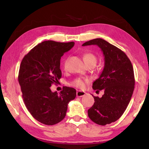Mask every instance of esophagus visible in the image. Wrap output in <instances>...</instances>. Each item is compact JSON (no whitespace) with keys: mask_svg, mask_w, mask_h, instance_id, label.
<instances>
[{"mask_svg":"<svg viewBox=\"0 0 149 149\" xmlns=\"http://www.w3.org/2000/svg\"><path fill=\"white\" fill-rule=\"evenodd\" d=\"M86 93L84 92V91H77L76 95H77V97H83L85 95Z\"/></svg>","mask_w":149,"mask_h":149,"instance_id":"34e87169","label":"esophagus"}]
</instances>
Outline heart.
<instances>
[{
    "label": "heart",
    "instance_id": "heart-1",
    "mask_svg": "<svg viewBox=\"0 0 149 149\" xmlns=\"http://www.w3.org/2000/svg\"><path fill=\"white\" fill-rule=\"evenodd\" d=\"M83 58L86 66L89 65H95L97 61L96 56L90 52H84L83 54ZM89 82L90 80L88 79L77 78L72 82L71 84L75 88L83 89L86 86V84L89 83Z\"/></svg>",
    "mask_w": 149,
    "mask_h": 149
}]
</instances>
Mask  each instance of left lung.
<instances>
[{
    "mask_svg": "<svg viewBox=\"0 0 149 149\" xmlns=\"http://www.w3.org/2000/svg\"><path fill=\"white\" fill-rule=\"evenodd\" d=\"M91 45L99 46L104 56V70L92 86L104 94L101 98L92 95L95 102L88 115L97 124L106 125L119 119L127 108L134 89V70L125 52L106 40L96 38L82 45Z\"/></svg>",
    "mask_w": 149,
    "mask_h": 149,
    "instance_id": "left-lung-1",
    "label": "left lung"
}]
</instances>
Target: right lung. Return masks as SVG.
Here are the masks:
<instances>
[{
    "mask_svg": "<svg viewBox=\"0 0 149 149\" xmlns=\"http://www.w3.org/2000/svg\"><path fill=\"white\" fill-rule=\"evenodd\" d=\"M74 42L45 41L31 49L22 60L18 83L27 109L34 118L52 125L66 116L68 104L76 97L74 88L64 86L58 94L50 86L61 77L60 59Z\"/></svg>",
    "mask_w": 149,
    "mask_h": 149,
    "instance_id": "add662e5",
    "label": "right lung"
}]
</instances>
